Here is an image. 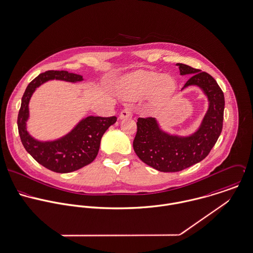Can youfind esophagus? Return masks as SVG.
Returning <instances> with one entry per match:
<instances>
[{
  "mask_svg": "<svg viewBox=\"0 0 253 253\" xmlns=\"http://www.w3.org/2000/svg\"><path fill=\"white\" fill-rule=\"evenodd\" d=\"M133 116V113L131 111V109L129 108H125L123 109L120 114H119V119H124V118H130Z\"/></svg>",
  "mask_w": 253,
  "mask_h": 253,
  "instance_id": "esophagus-1",
  "label": "esophagus"
}]
</instances>
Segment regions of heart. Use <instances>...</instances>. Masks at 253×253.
<instances>
[{
	"label": "heart",
	"mask_w": 253,
	"mask_h": 253,
	"mask_svg": "<svg viewBox=\"0 0 253 253\" xmlns=\"http://www.w3.org/2000/svg\"><path fill=\"white\" fill-rule=\"evenodd\" d=\"M120 91L131 96H146L151 93L152 100L162 103L170 99L176 90V81L166 74L154 71H138L126 77L119 85Z\"/></svg>",
	"instance_id": "obj_1"
}]
</instances>
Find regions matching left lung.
<instances>
[{"mask_svg":"<svg viewBox=\"0 0 253 253\" xmlns=\"http://www.w3.org/2000/svg\"><path fill=\"white\" fill-rule=\"evenodd\" d=\"M180 75H192L181 91L201 88L208 108L200 127L191 135L179 136L162 130L155 118H138L133 148L139 158L161 172H178L204 159L216 144L223 127L225 99L215 79L206 72L177 63Z\"/></svg>","mask_w":253,"mask_h":253,"instance_id":"1","label":"left lung"}]
</instances>
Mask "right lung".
<instances>
[{
	"label": "right lung",
	"mask_w": 253,
	"mask_h": 253,
	"mask_svg": "<svg viewBox=\"0 0 253 253\" xmlns=\"http://www.w3.org/2000/svg\"><path fill=\"white\" fill-rule=\"evenodd\" d=\"M51 80L76 83L83 81L84 78L82 75L64 70H50L32 80L21 99L17 117L18 133L26 152L38 163L56 173H69L94 161L100 150L102 135L117 118L91 115L80 120L70 132L58 139L52 141L35 139L27 131L29 101L37 88Z\"/></svg>",
	"instance_id": "add662e5"
}]
</instances>
